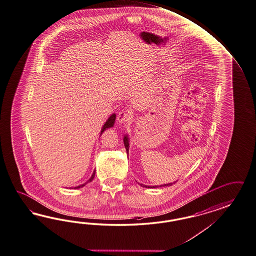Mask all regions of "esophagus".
Masks as SVG:
<instances>
[{
	"label": "esophagus",
	"instance_id": "1",
	"mask_svg": "<svg viewBox=\"0 0 256 256\" xmlns=\"http://www.w3.org/2000/svg\"><path fill=\"white\" fill-rule=\"evenodd\" d=\"M132 118V114L128 110H121L118 114V122L119 124H124L130 122Z\"/></svg>",
	"mask_w": 256,
	"mask_h": 256
}]
</instances>
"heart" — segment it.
Masks as SVG:
<instances>
[{"instance_id": "obj_1", "label": "heart", "mask_w": 256, "mask_h": 256, "mask_svg": "<svg viewBox=\"0 0 256 256\" xmlns=\"http://www.w3.org/2000/svg\"><path fill=\"white\" fill-rule=\"evenodd\" d=\"M151 65H152V66H154V64H151Z\"/></svg>"}]
</instances>
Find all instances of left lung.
<instances>
[{"instance_id":"1","label":"left lung","mask_w":256,"mask_h":256,"mask_svg":"<svg viewBox=\"0 0 256 256\" xmlns=\"http://www.w3.org/2000/svg\"><path fill=\"white\" fill-rule=\"evenodd\" d=\"M123 140H124L126 150V152H128V150H130V138H128V134L124 135ZM170 184H163V186H170ZM140 186L144 187H148V188H154V187H156V186H144V184H140Z\"/></svg>"}]
</instances>
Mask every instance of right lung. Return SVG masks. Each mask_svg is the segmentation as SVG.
Listing matches in <instances>:
<instances>
[{
	"label": "right lung",
	"instance_id": "right-lung-1",
	"mask_svg": "<svg viewBox=\"0 0 256 256\" xmlns=\"http://www.w3.org/2000/svg\"><path fill=\"white\" fill-rule=\"evenodd\" d=\"M116 114H110V118H108V119H107V121L104 123V126H102V132H100V135H102V134L106 130H108V128H112V126H114V122H116ZM95 172H96V170H94V172H93V174L91 175L90 180H88V182H86L84 184H81V186H76V189L84 186L86 184H88L90 182H92V180H93V179H94V177H95Z\"/></svg>",
	"mask_w": 256,
	"mask_h": 256
}]
</instances>
